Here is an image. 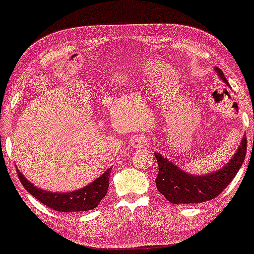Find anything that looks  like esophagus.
Masks as SVG:
<instances>
[{
  "label": "esophagus",
  "instance_id": "obj_1",
  "mask_svg": "<svg viewBox=\"0 0 254 254\" xmlns=\"http://www.w3.org/2000/svg\"><path fill=\"white\" fill-rule=\"evenodd\" d=\"M148 144V139L145 138V137H137L134 138L133 140V146L134 147H144V146H146Z\"/></svg>",
  "mask_w": 254,
  "mask_h": 254
}]
</instances>
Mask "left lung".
Here are the masks:
<instances>
[{"mask_svg": "<svg viewBox=\"0 0 254 254\" xmlns=\"http://www.w3.org/2000/svg\"><path fill=\"white\" fill-rule=\"evenodd\" d=\"M215 71L224 83L229 84L222 70L215 67ZM246 146L248 144L244 137L236 154L226 167L216 173L203 176H193L184 173L176 164L164 159L159 153H154L159 166L158 177L155 180L156 188L168 201L175 205L199 203L216 198L230 184L236 174L241 169L246 155Z\"/></svg>", "mask_w": 254, "mask_h": 254, "instance_id": "8db88e82", "label": "left lung"}]
</instances>
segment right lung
I'll return each mask as SVG.
<instances>
[{
	"label": "right lung",
	"mask_w": 254,
	"mask_h": 254,
	"mask_svg": "<svg viewBox=\"0 0 254 254\" xmlns=\"http://www.w3.org/2000/svg\"><path fill=\"white\" fill-rule=\"evenodd\" d=\"M112 168L102 174L94 182L88 184L80 190L66 192V193H53V192L41 190L30 183L23 174L17 169V175L20 183L26 189L30 194L37 198L41 203L57 212H84V210L94 209L99 202L106 197L109 187V176Z\"/></svg>",
	"instance_id": "1"
}]
</instances>
